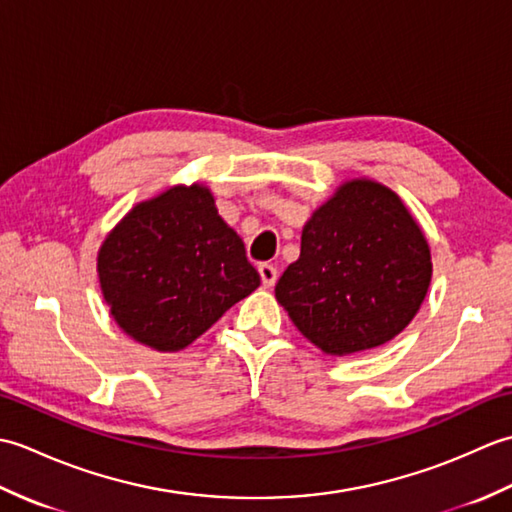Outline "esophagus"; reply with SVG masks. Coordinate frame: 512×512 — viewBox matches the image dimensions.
<instances>
[{
	"mask_svg": "<svg viewBox=\"0 0 512 512\" xmlns=\"http://www.w3.org/2000/svg\"><path fill=\"white\" fill-rule=\"evenodd\" d=\"M257 270H259V277H262L264 288H273L277 281V268L273 264H259Z\"/></svg>",
	"mask_w": 512,
	"mask_h": 512,
	"instance_id": "obj_1",
	"label": "esophagus"
}]
</instances>
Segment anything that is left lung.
<instances>
[{"label":"left lung","mask_w":512,"mask_h":512,"mask_svg":"<svg viewBox=\"0 0 512 512\" xmlns=\"http://www.w3.org/2000/svg\"><path fill=\"white\" fill-rule=\"evenodd\" d=\"M431 248L396 191L352 178L310 215L301 255L275 286L297 330L328 356L385 345L416 317Z\"/></svg>","instance_id":"1"}]
</instances>
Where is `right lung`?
I'll return each instance as SVG.
<instances>
[{
  "mask_svg": "<svg viewBox=\"0 0 512 512\" xmlns=\"http://www.w3.org/2000/svg\"><path fill=\"white\" fill-rule=\"evenodd\" d=\"M96 273L118 328L156 352L189 347L259 286L202 182L138 202L103 239Z\"/></svg>",
  "mask_w": 512,
  "mask_h": 512,
  "instance_id": "add662e5",
  "label": "right lung"
}]
</instances>
